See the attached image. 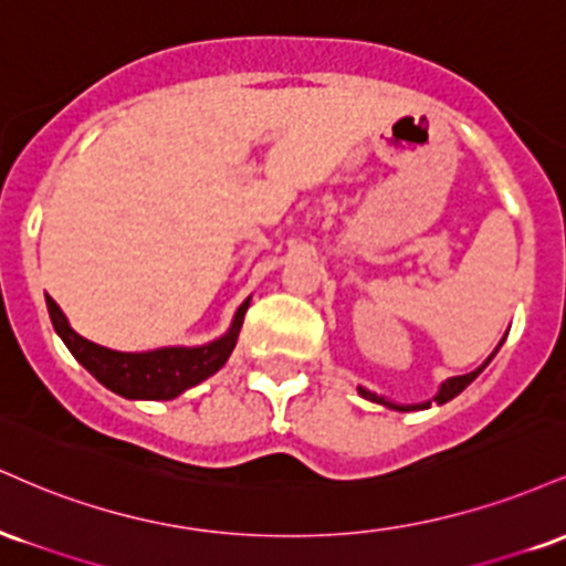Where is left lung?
<instances>
[{
	"label": "left lung",
	"instance_id": "1",
	"mask_svg": "<svg viewBox=\"0 0 566 566\" xmlns=\"http://www.w3.org/2000/svg\"><path fill=\"white\" fill-rule=\"evenodd\" d=\"M500 348V346H497ZM497 348L492 350V356L497 354ZM492 356L490 359L484 361L482 367H476L473 369V373H469V375H458V378H450V380H444L441 382V388H439V394L433 396V401H437V405H444V401H450V399H454V396H458L460 391H463L465 386H471L473 380H476V375L482 373V369L490 365L492 361ZM359 394L365 396V399H369V401H378V405H382V407H391V409H399V412H412V409H428L431 407V401H423V405H394V401H388V399H382V396H378V394H373V391H367V388H361L359 386Z\"/></svg>",
	"mask_w": 566,
	"mask_h": 566
}]
</instances>
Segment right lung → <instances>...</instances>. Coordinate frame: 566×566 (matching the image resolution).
I'll use <instances>...</instances> for the list:
<instances>
[{
	"label": "right lung",
	"mask_w": 566,
	"mask_h": 566,
	"mask_svg": "<svg viewBox=\"0 0 566 566\" xmlns=\"http://www.w3.org/2000/svg\"><path fill=\"white\" fill-rule=\"evenodd\" d=\"M247 305H239L237 316H233L231 329L218 340L207 343V346H170L157 350H143V354H125V350L103 348L97 343L87 340L80 333L71 329V324L57 303L48 295V311L53 319L55 333L66 343V348L74 354V359L95 375L108 391L125 396V399H175L184 394L186 388L197 386L216 375L220 367L229 361L233 346H237L239 329H242Z\"/></svg>",
	"instance_id": "add662e5"
}]
</instances>
